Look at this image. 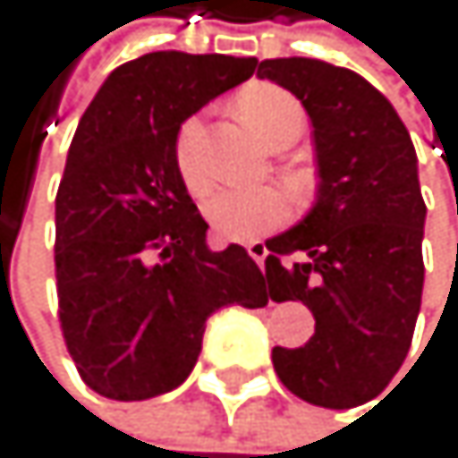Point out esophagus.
Listing matches in <instances>:
<instances>
[{
    "mask_svg": "<svg viewBox=\"0 0 458 458\" xmlns=\"http://www.w3.org/2000/svg\"><path fill=\"white\" fill-rule=\"evenodd\" d=\"M247 252H250V258L258 263V267L263 269V260H267V255H269L267 244H263V242H250V244H247Z\"/></svg>",
    "mask_w": 458,
    "mask_h": 458,
    "instance_id": "esophagus-1",
    "label": "esophagus"
}]
</instances>
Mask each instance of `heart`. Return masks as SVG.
Returning a JSON list of instances; mask_svg holds the SVG:
<instances>
[{
    "instance_id": "1",
    "label": "heart",
    "mask_w": 458,
    "mask_h": 458,
    "mask_svg": "<svg viewBox=\"0 0 458 458\" xmlns=\"http://www.w3.org/2000/svg\"><path fill=\"white\" fill-rule=\"evenodd\" d=\"M236 109L263 145L285 137L293 129H302V123H305L299 101L275 84L250 87L247 93L239 96ZM200 134H203L200 117H186L178 126L175 142H173L175 170L191 198H203L211 186V178L198 159ZM206 216L219 236L233 239V242H250V239L267 236L269 231H275V227L285 222L288 200L280 189H272V186L227 189L208 198Z\"/></svg>"
}]
</instances>
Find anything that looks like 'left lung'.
<instances>
[{"label": "left lung", "instance_id": "8db88e82", "mask_svg": "<svg viewBox=\"0 0 458 458\" xmlns=\"http://www.w3.org/2000/svg\"><path fill=\"white\" fill-rule=\"evenodd\" d=\"M258 76L302 101L318 159L316 208L267 242L272 299H299L316 318L302 349L275 346V371L316 407H360L398 374L420 310L426 203L415 145L354 71L288 57L263 60Z\"/></svg>", "mask_w": 458, "mask_h": 458}]
</instances>
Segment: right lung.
<instances>
[{
	"label": "right lung",
	"instance_id": "1",
	"mask_svg": "<svg viewBox=\"0 0 458 458\" xmlns=\"http://www.w3.org/2000/svg\"><path fill=\"white\" fill-rule=\"evenodd\" d=\"M255 65L153 51L114 68L79 120L55 211L57 316L79 377L98 395L170 393L195 368L214 310L272 299L244 247L208 250V222L173 159L181 123Z\"/></svg>",
	"mask_w": 458,
	"mask_h": 458
}]
</instances>
